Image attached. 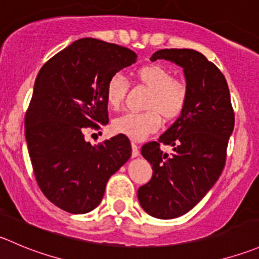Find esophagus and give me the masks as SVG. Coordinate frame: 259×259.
I'll use <instances>...</instances> for the list:
<instances>
[{
    "label": "esophagus",
    "instance_id": "obj_1",
    "mask_svg": "<svg viewBox=\"0 0 259 259\" xmlns=\"http://www.w3.org/2000/svg\"><path fill=\"white\" fill-rule=\"evenodd\" d=\"M132 148H133L132 157H133V158H137V157H139L140 152H139V147H138V144H137V143L132 142Z\"/></svg>",
    "mask_w": 259,
    "mask_h": 259
}]
</instances>
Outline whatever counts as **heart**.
Returning <instances> with one entry per match:
<instances>
[{"instance_id":"b5f03b06","label":"heart","mask_w":259,"mask_h":259,"mask_svg":"<svg viewBox=\"0 0 259 259\" xmlns=\"http://www.w3.org/2000/svg\"><path fill=\"white\" fill-rule=\"evenodd\" d=\"M137 77L150 90L148 97V111L125 112L114 120L112 127L119 134L135 140H142L160 125V114L165 121L175 120L182 114L188 99V90L183 82L177 81L169 69L158 64L142 67ZM127 82L121 73H115L105 87L106 102L111 109L121 105L126 94Z\"/></svg>"}]
</instances>
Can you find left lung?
I'll return each mask as SVG.
<instances>
[{
  "instance_id": "1",
  "label": "left lung",
  "mask_w": 259,
  "mask_h": 259,
  "mask_svg": "<svg viewBox=\"0 0 259 259\" xmlns=\"http://www.w3.org/2000/svg\"><path fill=\"white\" fill-rule=\"evenodd\" d=\"M165 59L183 69L188 99L182 114L158 142L143 145L152 180L138 190L140 205L158 219H175L196 206L219 180L234 129L227 79L215 64L192 49H162L152 62ZM170 145V156L160 150Z\"/></svg>"
}]
</instances>
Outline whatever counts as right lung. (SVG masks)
<instances>
[{"label": "right lung", "mask_w": 259, "mask_h": 259, "mask_svg": "<svg viewBox=\"0 0 259 259\" xmlns=\"http://www.w3.org/2000/svg\"><path fill=\"white\" fill-rule=\"evenodd\" d=\"M137 58L127 48L83 37L50 58L35 79L25 116L27 150L40 190L64 211L99 206L109 178L132 155L125 135L92 145L84 129L109 122L107 81Z\"/></svg>", "instance_id": "obj_1"}]
</instances>
